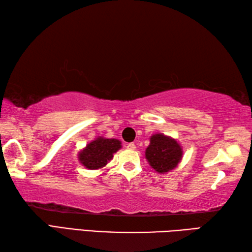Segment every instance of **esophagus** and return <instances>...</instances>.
<instances>
[{"instance_id": "34e87169", "label": "esophagus", "mask_w": 252, "mask_h": 252, "mask_svg": "<svg viewBox=\"0 0 252 252\" xmlns=\"http://www.w3.org/2000/svg\"><path fill=\"white\" fill-rule=\"evenodd\" d=\"M126 148L130 149V151H135L136 146H135L134 143H129V144H127V145H126Z\"/></svg>"}]
</instances>
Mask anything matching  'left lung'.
<instances>
[{"label": "left lung", "instance_id": "left-lung-1", "mask_svg": "<svg viewBox=\"0 0 252 252\" xmlns=\"http://www.w3.org/2000/svg\"><path fill=\"white\" fill-rule=\"evenodd\" d=\"M145 158L156 172L164 174L178 167L183 158V148L175 138L163 133H155L149 137Z\"/></svg>", "mask_w": 252, "mask_h": 252}]
</instances>
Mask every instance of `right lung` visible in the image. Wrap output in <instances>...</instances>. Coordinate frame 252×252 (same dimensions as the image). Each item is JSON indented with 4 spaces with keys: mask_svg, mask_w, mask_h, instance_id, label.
Wrapping results in <instances>:
<instances>
[{
    "mask_svg": "<svg viewBox=\"0 0 252 252\" xmlns=\"http://www.w3.org/2000/svg\"><path fill=\"white\" fill-rule=\"evenodd\" d=\"M121 147V141L117 138L98 136L78 153V160L87 169H103Z\"/></svg>",
    "mask_w": 252,
    "mask_h": 252,
    "instance_id": "add662e5",
    "label": "right lung"
}]
</instances>
